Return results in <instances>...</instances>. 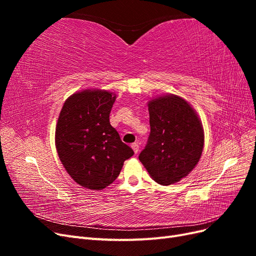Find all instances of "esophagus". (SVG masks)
<instances>
[{
  "instance_id": "34e87169",
  "label": "esophagus",
  "mask_w": 256,
  "mask_h": 256,
  "mask_svg": "<svg viewBox=\"0 0 256 256\" xmlns=\"http://www.w3.org/2000/svg\"><path fill=\"white\" fill-rule=\"evenodd\" d=\"M131 147H132V150H134V152L136 154H138V150H140V145H138V142H136V143H134V144H131Z\"/></svg>"
}]
</instances>
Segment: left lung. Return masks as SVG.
<instances>
[{
	"mask_svg": "<svg viewBox=\"0 0 256 256\" xmlns=\"http://www.w3.org/2000/svg\"><path fill=\"white\" fill-rule=\"evenodd\" d=\"M150 134L138 159L152 180L164 186L187 176L202 156L204 130L194 109L168 94L148 102Z\"/></svg>",
	"mask_w": 256,
	"mask_h": 256,
	"instance_id": "8db88e82",
	"label": "left lung"
}]
</instances>
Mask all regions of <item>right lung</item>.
I'll use <instances>...</instances> for the list:
<instances>
[{
    "label": "right lung",
    "mask_w": 256,
    "mask_h": 256,
    "mask_svg": "<svg viewBox=\"0 0 256 256\" xmlns=\"http://www.w3.org/2000/svg\"><path fill=\"white\" fill-rule=\"evenodd\" d=\"M115 99L111 92L84 90L68 97L60 110L56 129L58 154L67 173L84 188L104 189L134 154L110 124Z\"/></svg>",
    "instance_id": "add662e5"
}]
</instances>
